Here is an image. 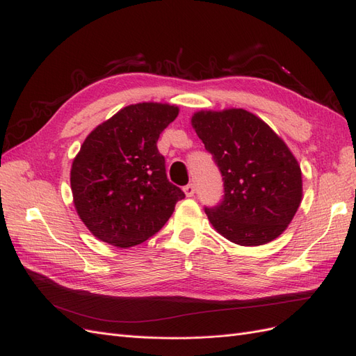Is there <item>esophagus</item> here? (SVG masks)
<instances>
[{
  "label": "esophagus",
  "instance_id": "esophagus-1",
  "mask_svg": "<svg viewBox=\"0 0 356 356\" xmlns=\"http://www.w3.org/2000/svg\"><path fill=\"white\" fill-rule=\"evenodd\" d=\"M183 191H185L186 197H193V193H195V185H193V183H189V185H186L185 188H183Z\"/></svg>",
  "mask_w": 356,
  "mask_h": 356
}]
</instances>
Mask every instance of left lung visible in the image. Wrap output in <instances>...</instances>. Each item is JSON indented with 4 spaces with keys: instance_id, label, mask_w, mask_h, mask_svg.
<instances>
[{
    "instance_id": "obj_1",
    "label": "left lung",
    "mask_w": 356,
    "mask_h": 356,
    "mask_svg": "<svg viewBox=\"0 0 356 356\" xmlns=\"http://www.w3.org/2000/svg\"><path fill=\"white\" fill-rule=\"evenodd\" d=\"M192 125L223 177L220 204L205 207L216 231L245 247L278 238L302 201V171L284 140L244 109L201 111Z\"/></svg>"
}]
</instances>
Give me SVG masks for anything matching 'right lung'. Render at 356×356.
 <instances>
[{"instance_id": "obj_1", "label": "right lung", "mask_w": 356, "mask_h": 356, "mask_svg": "<svg viewBox=\"0 0 356 356\" xmlns=\"http://www.w3.org/2000/svg\"><path fill=\"white\" fill-rule=\"evenodd\" d=\"M179 115L167 103H137L91 131L71 168L79 219L103 243L127 248L155 235L185 198L165 173L159 134Z\"/></svg>"}]
</instances>
